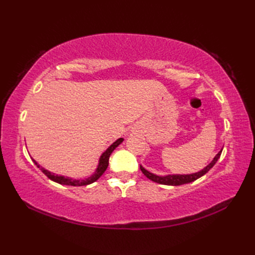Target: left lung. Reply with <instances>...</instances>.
<instances>
[{
	"instance_id": "1",
	"label": "left lung",
	"mask_w": 255,
	"mask_h": 255,
	"mask_svg": "<svg viewBox=\"0 0 255 255\" xmlns=\"http://www.w3.org/2000/svg\"><path fill=\"white\" fill-rule=\"evenodd\" d=\"M222 150H220L218 152L217 155L214 157V159L212 160V163L210 165H207L203 170L199 171L197 173H192V174H172V175H165V176H159L156 174H153L151 172H149L148 170L140 166V170L142 171V173L148 177L149 180L158 183V184H163V185H171V186H179V185H183V184H187L190 182H194L199 177H201L202 175H204L206 172L210 171V169L213 168V166L217 163V160L219 159L220 155H221Z\"/></svg>"
}]
</instances>
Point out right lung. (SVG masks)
Returning <instances> with one entry per match:
<instances>
[{
  "mask_svg": "<svg viewBox=\"0 0 255 255\" xmlns=\"http://www.w3.org/2000/svg\"><path fill=\"white\" fill-rule=\"evenodd\" d=\"M123 141V138H119L118 140H116L109 149H107L102 155L101 157H100V160H99V165H98V168L96 172L92 174L91 176H89L88 179H85V180H73V179H69V177H65L63 175H57V174H54V173H51L50 171L45 170L44 168H42L40 165H38V163L36 160L33 159V161L35 163V165L40 168V170L47 175L50 180L56 182L58 184H61V185H70V186H84V185H89L91 183L96 182L100 176H101L105 170L107 169V167H109V159H110V156L111 154L113 153V151L117 148V146Z\"/></svg>",
  "mask_w": 255,
  "mask_h": 255,
  "instance_id": "1",
  "label": "right lung"
}]
</instances>
